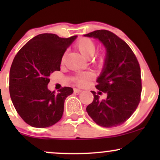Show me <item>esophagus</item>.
I'll return each mask as SVG.
<instances>
[{"mask_svg": "<svg viewBox=\"0 0 160 160\" xmlns=\"http://www.w3.org/2000/svg\"><path fill=\"white\" fill-rule=\"evenodd\" d=\"M74 92H76V93H79V92H82L81 89H77V88H74Z\"/></svg>", "mask_w": 160, "mask_h": 160, "instance_id": "obj_1", "label": "esophagus"}]
</instances>
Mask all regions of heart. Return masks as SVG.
<instances>
[{
	"instance_id": "heart-1",
	"label": "heart",
	"mask_w": 160,
	"mask_h": 160,
	"mask_svg": "<svg viewBox=\"0 0 160 160\" xmlns=\"http://www.w3.org/2000/svg\"><path fill=\"white\" fill-rule=\"evenodd\" d=\"M77 49L80 51V52L84 56L85 58H90L91 56H93L95 52V48H96V45L95 43L90 38H82L78 40L76 43ZM65 56H62V61H65ZM95 62L98 64H102L104 62V57L99 56L97 58ZM91 78V74H82L79 75L75 78V82L78 84V85H83L85 84L86 81L89 79Z\"/></svg>"
}]
</instances>
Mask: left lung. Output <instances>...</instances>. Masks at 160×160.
I'll return each mask as SVG.
<instances>
[{
    "label": "left lung",
    "instance_id": "obj_1",
    "mask_svg": "<svg viewBox=\"0 0 160 160\" xmlns=\"http://www.w3.org/2000/svg\"><path fill=\"white\" fill-rule=\"evenodd\" d=\"M84 36L98 39L107 51L103 70L95 86L107 93V98L100 100L96 92L92 91L94 99L86 111L98 126H120L133 114L141 101L142 87L138 61L129 46L113 32L97 30Z\"/></svg>",
    "mask_w": 160,
    "mask_h": 160
}]
</instances>
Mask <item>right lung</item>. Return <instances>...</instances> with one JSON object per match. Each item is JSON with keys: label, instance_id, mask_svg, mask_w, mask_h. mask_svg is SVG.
<instances>
[{"label": "right lung", "instance_id": "add662e5", "mask_svg": "<svg viewBox=\"0 0 160 160\" xmlns=\"http://www.w3.org/2000/svg\"><path fill=\"white\" fill-rule=\"evenodd\" d=\"M77 36L62 38L55 34L33 38L16 55L10 71V95L15 109L26 123L47 128L61 120L65 98L72 88L49 91V77L60 71L62 56Z\"/></svg>", "mask_w": 160, "mask_h": 160}]
</instances>
